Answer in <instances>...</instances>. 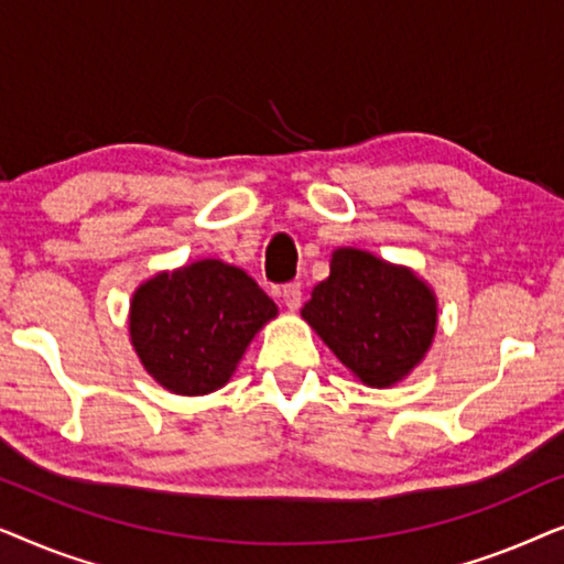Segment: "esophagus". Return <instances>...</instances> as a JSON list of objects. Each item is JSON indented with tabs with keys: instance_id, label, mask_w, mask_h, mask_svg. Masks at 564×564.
Wrapping results in <instances>:
<instances>
[{
	"instance_id": "1",
	"label": "esophagus",
	"mask_w": 564,
	"mask_h": 564,
	"mask_svg": "<svg viewBox=\"0 0 564 564\" xmlns=\"http://www.w3.org/2000/svg\"><path fill=\"white\" fill-rule=\"evenodd\" d=\"M280 297H282V303L290 307V311H297L300 303H303V290H300L297 282L284 284V288L280 290Z\"/></svg>"
}]
</instances>
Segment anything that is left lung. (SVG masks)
I'll use <instances>...</instances> for the list:
<instances>
[{"mask_svg":"<svg viewBox=\"0 0 564 564\" xmlns=\"http://www.w3.org/2000/svg\"><path fill=\"white\" fill-rule=\"evenodd\" d=\"M303 321L369 388L403 382L436 336V292L411 267L338 246L328 280L315 284Z\"/></svg>","mask_w":564,"mask_h":564,"instance_id":"1","label":"left lung"}]
</instances>
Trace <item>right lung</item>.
Masks as SVG:
<instances>
[{
	"label": "right lung",
	"mask_w": 564,
	"mask_h": 564,
	"mask_svg": "<svg viewBox=\"0 0 564 564\" xmlns=\"http://www.w3.org/2000/svg\"><path fill=\"white\" fill-rule=\"evenodd\" d=\"M276 313L274 300L243 269L197 259L138 284L130 344L161 388L197 398L234 377L253 336Z\"/></svg>",
	"instance_id": "add662e5"
}]
</instances>
